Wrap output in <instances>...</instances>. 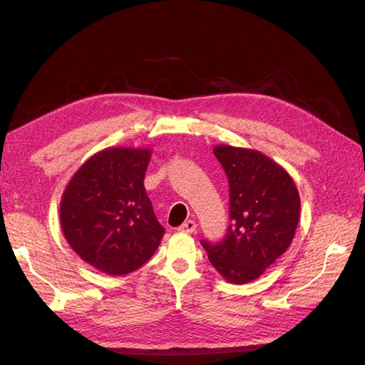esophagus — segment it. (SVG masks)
I'll return each instance as SVG.
<instances>
[{"label":"esophagus","mask_w":365,"mask_h":365,"mask_svg":"<svg viewBox=\"0 0 365 365\" xmlns=\"http://www.w3.org/2000/svg\"><path fill=\"white\" fill-rule=\"evenodd\" d=\"M195 230H196V222H195V220H185V222L181 227H178L180 233H193Z\"/></svg>","instance_id":"esophagus-1"}]
</instances>
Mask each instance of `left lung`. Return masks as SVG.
Instances as JSON below:
<instances>
[{"label": "left lung", "instance_id": "8db88e82", "mask_svg": "<svg viewBox=\"0 0 365 365\" xmlns=\"http://www.w3.org/2000/svg\"><path fill=\"white\" fill-rule=\"evenodd\" d=\"M213 152L230 182V227L219 244H201L227 282L250 283L289 248L300 195L291 175L259 150L219 145Z\"/></svg>", "mask_w": 365, "mask_h": 365}]
</instances>
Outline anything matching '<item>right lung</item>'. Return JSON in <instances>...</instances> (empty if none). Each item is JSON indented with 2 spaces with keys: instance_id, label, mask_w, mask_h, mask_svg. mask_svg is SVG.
Returning a JSON list of instances; mask_svg holds the SVG:
<instances>
[{
  "instance_id": "1",
  "label": "right lung",
  "mask_w": 365,
  "mask_h": 365,
  "mask_svg": "<svg viewBox=\"0 0 365 365\" xmlns=\"http://www.w3.org/2000/svg\"><path fill=\"white\" fill-rule=\"evenodd\" d=\"M150 155L146 148L97 152L73 175L61 197V227L68 245L108 275L138 269L164 235L145 189Z\"/></svg>"
}]
</instances>
